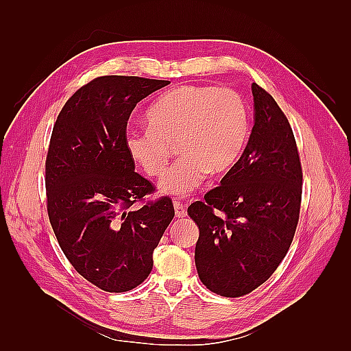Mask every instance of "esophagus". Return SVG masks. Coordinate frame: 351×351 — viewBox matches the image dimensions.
<instances>
[{
	"label": "esophagus",
	"instance_id": "obj_1",
	"mask_svg": "<svg viewBox=\"0 0 351 351\" xmlns=\"http://www.w3.org/2000/svg\"><path fill=\"white\" fill-rule=\"evenodd\" d=\"M173 206H175L176 217H185V215H187V206H185L182 202H180V200H175Z\"/></svg>",
	"mask_w": 351,
	"mask_h": 351
}]
</instances>
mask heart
<instances>
[{
	"instance_id": "1",
	"label": "heart",
	"mask_w": 351,
	"mask_h": 351,
	"mask_svg": "<svg viewBox=\"0 0 351 351\" xmlns=\"http://www.w3.org/2000/svg\"><path fill=\"white\" fill-rule=\"evenodd\" d=\"M149 128L130 130L125 147L147 176L166 170L173 147L181 158L160 182L161 193L185 196L197 189L208 171L232 169L249 138V111L230 88L181 86L162 93L146 111Z\"/></svg>"
}]
</instances>
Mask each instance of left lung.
I'll return each mask as SVG.
<instances>
[{
    "mask_svg": "<svg viewBox=\"0 0 351 351\" xmlns=\"http://www.w3.org/2000/svg\"><path fill=\"white\" fill-rule=\"evenodd\" d=\"M252 134L219 187L189 206L199 228L195 261L213 293L241 297L270 278L299 223L302 164L293 130L278 102L252 84Z\"/></svg>",
    "mask_w": 351,
    "mask_h": 351,
    "instance_id": "left-lung-1",
    "label": "left lung"
}]
</instances>
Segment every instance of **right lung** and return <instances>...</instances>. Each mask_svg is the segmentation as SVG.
Masks as SVG:
<instances>
[{"label":"right lung","instance_id":"add662e5","mask_svg":"<svg viewBox=\"0 0 351 351\" xmlns=\"http://www.w3.org/2000/svg\"><path fill=\"white\" fill-rule=\"evenodd\" d=\"M170 81L107 75L73 93L58 114L45 164L48 215L72 267L95 287L125 293L152 270L154 249L175 215L169 197L132 206L154 185L125 147L128 119Z\"/></svg>","mask_w":351,"mask_h":351}]
</instances>
